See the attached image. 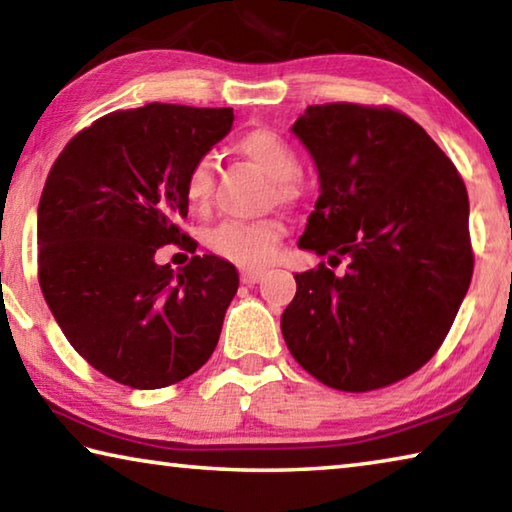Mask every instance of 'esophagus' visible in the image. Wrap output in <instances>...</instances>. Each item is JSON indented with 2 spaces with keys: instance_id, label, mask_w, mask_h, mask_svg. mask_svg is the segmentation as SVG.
Returning <instances> with one entry per match:
<instances>
[{
  "instance_id": "1",
  "label": "esophagus",
  "mask_w": 512,
  "mask_h": 512,
  "mask_svg": "<svg viewBox=\"0 0 512 512\" xmlns=\"http://www.w3.org/2000/svg\"><path fill=\"white\" fill-rule=\"evenodd\" d=\"M262 277L264 268H244V271H241V282L248 284V287H253V284H257Z\"/></svg>"
}]
</instances>
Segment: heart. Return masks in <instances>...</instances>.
I'll return each mask as SVG.
<instances>
[{"label":"heart","mask_w":512,"mask_h":512,"mask_svg":"<svg viewBox=\"0 0 512 512\" xmlns=\"http://www.w3.org/2000/svg\"><path fill=\"white\" fill-rule=\"evenodd\" d=\"M237 151L248 158L266 176L273 178L271 196L291 203L300 196L296 173L300 171L298 153L271 128H255L237 142ZM214 173L207 158L192 164L185 176V198L194 210H205L212 201ZM284 237V223L277 219L262 221H223L210 230L207 246L216 255L241 266L268 264L275 257Z\"/></svg>","instance_id":"obj_1"}]
</instances>
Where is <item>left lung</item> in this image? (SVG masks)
Here are the masks:
<instances>
[{
    "label": "left lung",
    "instance_id": "left-lung-1",
    "mask_svg": "<svg viewBox=\"0 0 512 512\" xmlns=\"http://www.w3.org/2000/svg\"><path fill=\"white\" fill-rule=\"evenodd\" d=\"M320 196L298 246L325 262L296 275L282 334L302 368L345 393L391 386L443 345L470 289V201L461 173L404 112L309 106L293 124Z\"/></svg>",
    "mask_w": 512,
    "mask_h": 512
}]
</instances>
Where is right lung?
<instances>
[{
    "label": "right lung",
    "instance_id": "add662e5",
    "mask_svg": "<svg viewBox=\"0 0 512 512\" xmlns=\"http://www.w3.org/2000/svg\"><path fill=\"white\" fill-rule=\"evenodd\" d=\"M232 108L146 103L67 142L38 205V280L65 339L101 375L153 391L203 366L239 273L216 255L173 271L158 248L196 253L180 230L185 176L230 133Z\"/></svg>",
    "mask_w": 512,
    "mask_h": 512
}]
</instances>
